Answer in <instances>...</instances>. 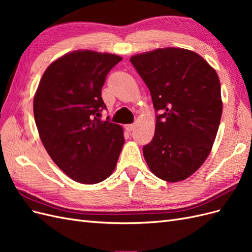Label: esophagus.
I'll list each match as a JSON object with an SVG mask.
<instances>
[{"mask_svg":"<svg viewBox=\"0 0 252 252\" xmlns=\"http://www.w3.org/2000/svg\"><path fill=\"white\" fill-rule=\"evenodd\" d=\"M134 126H135L134 124H127V125H125V128H126L127 131L130 132V131H132L133 129H134Z\"/></svg>","mask_w":252,"mask_h":252,"instance_id":"esophagus-1","label":"esophagus"}]
</instances>
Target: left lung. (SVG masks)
<instances>
[{
    "instance_id": "8db88e82",
    "label": "left lung",
    "mask_w": 252,
    "mask_h": 252,
    "mask_svg": "<svg viewBox=\"0 0 252 252\" xmlns=\"http://www.w3.org/2000/svg\"><path fill=\"white\" fill-rule=\"evenodd\" d=\"M156 110V132L143 147L150 170L167 182L187 179L207 158L222 117L216 70L182 48H159L130 59Z\"/></svg>"
}]
</instances>
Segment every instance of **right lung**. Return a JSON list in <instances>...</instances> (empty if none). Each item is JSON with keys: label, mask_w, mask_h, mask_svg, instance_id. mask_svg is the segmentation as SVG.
<instances>
[{"label": "right lung", "mask_w": 252, "mask_h": 252, "mask_svg": "<svg viewBox=\"0 0 252 252\" xmlns=\"http://www.w3.org/2000/svg\"><path fill=\"white\" fill-rule=\"evenodd\" d=\"M122 58L79 50L58 59L44 72L33 98L40 138L60 169L82 184L113 172L124 144L123 128L101 121L106 77Z\"/></svg>", "instance_id": "1"}]
</instances>
